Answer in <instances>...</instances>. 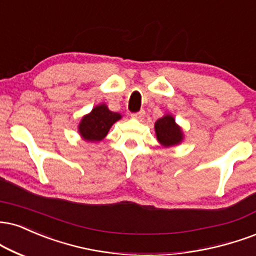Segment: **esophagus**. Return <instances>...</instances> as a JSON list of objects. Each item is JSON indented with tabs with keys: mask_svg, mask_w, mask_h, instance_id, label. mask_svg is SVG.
Here are the masks:
<instances>
[{
	"mask_svg": "<svg viewBox=\"0 0 256 256\" xmlns=\"http://www.w3.org/2000/svg\"><path fill=\"white\" fill-rule=\"evenodd\" d=\"M132 118H134V119H140V120H142L144 118V116H146V112H144V110H140V112H136V113H132Z\"/></svg>",
	"mask_w": 256,
	"mask_h": 256,
	"instance_id": "1",
	"label": "esophagus"
}]
</instances>
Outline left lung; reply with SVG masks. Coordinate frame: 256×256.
<instances>
[{"label":"left lung","mask_w":256,"mask_h":256,"mask_svg":"<svg viewBox=\"0 0 256 256\" xmlns=\"http://www.w3.org/2000/svg\"><path fill=\"white\" fill-rule=\"evenodd\" d=\"M155 132L158 140L166 148L178 146L184 140L182 130L170 114L163 116L155 122Z\"/></svg>","instance_id":"left-lung-1"}]
</instances>
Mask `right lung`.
Here are the masks:
<instances>
[{
  "instance_id": "add662e5",
  "label": "right lung",
  "mask_w": 256,
  "mask_h": 256,
  "mask_svg": "<svg viewBox=\"0 0 256 256\" xmlns=\"http://www.w3.org/2000/svg\"><path fill=\"white\" fill-rule=\"evenodd\" d=\"M122 118L119 113L112 112L104 104L94 107L89 114L84 116L78 125V132L84 140H102L108 134L110 126Z\"/></svg>"
}]
</instances>
